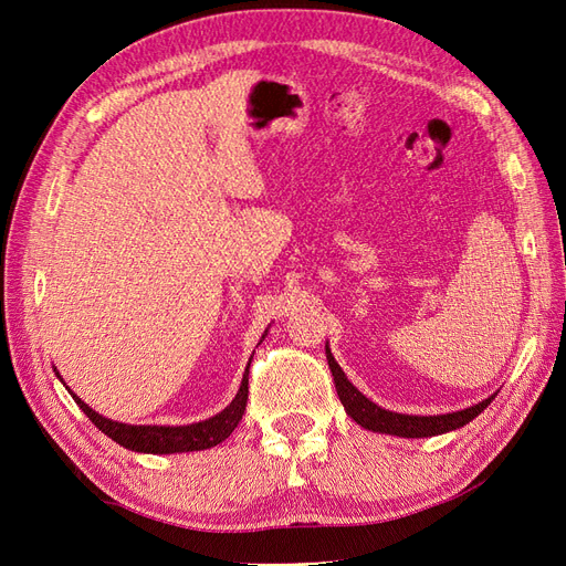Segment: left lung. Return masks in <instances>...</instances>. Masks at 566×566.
Listing matches in <instances>:
<instances>
[{
	"mask_svg": "<svg viewBox=\"0 0 566 566\" xmlns=\"http://www.w3.org/2000/svg\"><path fill=\"white\" fill-rule=\"evenodd\" d=\"M325 358H328V366L335 380L337 397L345 406L347 416L361 424L364 430L370 432H380V434H394V437H403V439H422V437H437V434H447L453 430H460L462 424H468L474 420L482 410L493 401L495 394H491L489 399L479 401L470 408L453 410V413H443V416H408V413H394V410H387L364 397L349 380L345 370L339 368L335 361V356L331 354V347L325 345Z\"/></svg>",
	"mask_w": 566,
	"mask_h": 566,
	"instance_id": "obj_1",
	"label": "left lung"
}]
</instances>
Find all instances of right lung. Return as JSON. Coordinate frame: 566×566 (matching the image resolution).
Instances as JSON below:
<instances>
[{
    "mask_svg": "<svg viewBox=\"0 0 566 566\" xmlns=\"http://www.w3.org/2000/svg\"><path fill=\"white\" fill-rule=\"evenodd\" d=\"M266 333L269 331H264V335ZM264 335H262V339H264ZM248 368H250V364H248ZM248 368L243 373V382H241V387H238L233 401L224 410H219L217 416H212L208 420L193 422V424H127V422H117V420H111V418H104L101 413H96L94 408H90L77 397V394L71 391V387H65V389L71 391V397L84 410V416H87L106 437L117 441L119 447H125L134 453H158V455L188 453V451L212 449V447H217V443H221V441L231 437V432L235 430L238 422H241V418L245 413L248 373H250ZM56 375H59V380L63 382L59 370H56Z\"/></svg>",
    "mask_w": 566,
    "mask_h": 566,
    "instance_id": "obj_1",
    "label": "right lung"
}]
</instances>
